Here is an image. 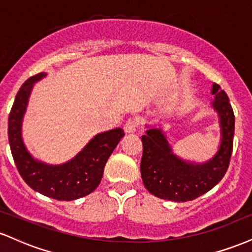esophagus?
Instances as JSON below:
<instances>
[{
  "label": "esophagus",
  "instance_id": "obj_1",
  "mask_svg": "<svg viewBox=\"0 0 252 252\" xmlns=\"http://www.w3.org/2000/svg\"><path fill=\"white\" fill-rule=\"evenodd\" d=\"M137 126H138L137 118H129V120L126 122V124H124L123 128H124V131L130 134V132H135L136 129H137Z\"/></svg>",
  "mask_w": 252,
  "mask_h": 252
}]
</instances>
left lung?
Instances as JSON below:
<instances>
[{
	"mask_svg": "<svg viewBox=\"0 0 252 252\" xmlns=\"http://www.w3.org/2000/svg\"><path fill=\"white\" fill-rule=\"evenodd\" d=\"M212 94L216 96L213 106L220 117L222 137L220 148L209 162L181 161L173 155L160 129H149L142 136L141 176L144 187L158 198L178 202L194 200L224 178L232 155L235 114L227 94L218 84H213Z\"/></svg>",
	"mask_w": 252,
	"mask_h": 252,
	"instance_id": "obj_1",
	"label": "left lung"
}]
</instances>
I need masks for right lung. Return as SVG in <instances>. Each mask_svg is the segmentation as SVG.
Listing matches in <instances>:
<instances>
[{"instance_id": "add662e5", "label": "right lung", "mask_w": 252, "mask_h": 252, "mask_svg": "<svg viewBox=\"0 0 252 252\" xmlns=\"http://www.w3.org/2000/svg\"><path fill=\"white\" fill-rule=\"evenodd\" d=\"M46 76L37 73L22 84L8 118V138L14 162L26 184L41 194L70 201L94 192L99 185L106 161L124 136L116 128L97 135L70 162L48 166L37 162L26 150L21 138V121L27 106L33 83Z\"/></svg>"}]
</instances>
